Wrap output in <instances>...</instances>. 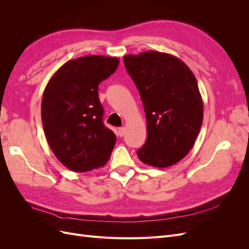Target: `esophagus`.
<instances>
[{
  "instance_id": "obj_1",
  "label": "esophagus",
  "mask_w": 249,
  "mask_h": 249,
  "mask_svg": "<svg viewBox=\"0 0 249 249\" xmlns=\"http://www.w3.org/2000/svg\"><path fill=\"white\" fill-rule=\"evenodd\" d=\"M124 133H125V129H124V127H119V129H118L119 136H124Z\"/></svg>"
}]
</instances>
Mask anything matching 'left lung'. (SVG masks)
I'll list each match as a JSON object with an SVG mask.
<instances>
[{"label": "left lung", "mask_w": 249, "mask_h": 249, "mask_svg": "<svg viewBox=\"0 0 249 249\" xmlns=\"http://www.w3.org/2000/svg\"><path fill=\"white\" fill-rule=\"evenodd\" d=\"M127 73L139 90L147 138L137 156L142 163L165 168L194 146L203 118L197 81L182 60L155 51L124 57Z\"/></svg>", "instance_id": "1"}]
</instances>
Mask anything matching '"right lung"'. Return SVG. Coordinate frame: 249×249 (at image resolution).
Wrapping results in <instances>:
<instances>
[{
    "label": "right lung",
    "mask_w": 249,
    "mask_h": 249,
    "mask_svg": "<svg viewBox=\"0 0 249 249\" xmlns=\"http://www.w3.org/2000/svg\"><path fill=\"white\" fill-rule=\"evenodd\" d=\"M118 64V58L100 55L70 60L53 74L44 89V135L57 159L71 171L97 169L110 159L116 136L103 124L97 90Z\"/></svg>",
    "instance_id": "right-lung-1"
}]
</instances>
